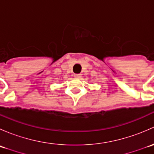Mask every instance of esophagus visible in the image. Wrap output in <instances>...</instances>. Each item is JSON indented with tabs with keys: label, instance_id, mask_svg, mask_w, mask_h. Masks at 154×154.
<instances>
[{
	"label": "esophagus",
	"instance_id": "34e87169",
	"mask_svg": "<svg viewBox=\"0 0 154 154\" xmlns=\"http://www.w3.org/2000/svg\"><path fill=\"white\" fill-rule=\"evenodd\" d=\"M74 78L80 79V77H81V74H74Z\"/></svg>",
	"mask_w": 154,
	"mask_h": 154
}]
</instances>
